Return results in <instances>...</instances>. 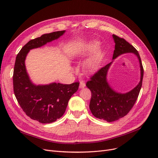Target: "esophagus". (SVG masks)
Returning <instances> with one entry per match:
<instances>
[{"label":"esophagus","mask_w":158,"mask_h":158,"mask_svg":"<svg viewBox=\"0 0 158 158\" xmlns=\"http://www.w3.org/2000/svg\"><path fill=\"white\" fill-rule=\"evenodd\" d=\"M85 86V84L83 82V81H80L79 88H84Z\"/></svg>","instance_id":"obj_1"}]
</instances>
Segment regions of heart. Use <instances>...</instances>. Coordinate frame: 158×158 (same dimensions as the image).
Here are the masks:
<instances>
[{"instance_id": "heart-1", "label": "heart", "mask_w": 158, "mask_h": 158, "mask_svg": "<svg viewBox=\"0 0 158 158\" xmlns=\"http://www.w3.org/2000/svg\"><path fill=\"white\" fill-rule=\"evenodd\" d=\"M97 43H92V44L82 45L80 47V50L82 53L85 54L94 50L95 48H97ZM102 56L103 53L101 50H95L94 53L86 61V63H85V69H86L87 71L92 72L94 69H96L102 60Z\"/></svg>"}]
</instances>
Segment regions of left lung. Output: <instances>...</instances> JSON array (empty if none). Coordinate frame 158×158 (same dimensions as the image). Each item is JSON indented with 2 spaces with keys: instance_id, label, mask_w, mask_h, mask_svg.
Here are the masks:
<instances>
[{
  "instance_id": "obj_1",
  "label": "left lung",
  "mask_w": 158,
  "mask_h": 158,
  "mask_svg": "<svg viewBox=\"0 0 158 158\" xmlns=\"http://www.w3.org/2000/svg\"><path fill=\"white\" fill-rule=\"evenodd\" d=\"M113 37L115 43L113 59L127 52L135 54L139 60L141 76L139 84L125 94L116 92L107 82V72L112 62L91 76L90 80L86 83V86L92 93L89 103L90 111L95 117L107 122L115 121L127 115L131 111L139 95L144 76V69L138 51L123 38L114 34Z\"/></svg>"
}]
</instances>
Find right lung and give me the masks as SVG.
Here are the masks:
<instances>
[{
  "instance_id": "add662e5",
  "label": "right lung",
  "mask_w": 158,
  "mask_h": 158,
  "mask_svg": "<svg viewBox=\"0 0 158 158\" xmlns=\"http://www.w3.org/2000/svg\"><path fill=\"white\" fill-rule=\"evenodd\" d=\"M65 32L55 31L30 40L16 56L13 73L14 92L18 103L27 115L41 123H51L63 115L69 99L79 87V82L71 84L52 83L33 84L25 66V59L30 49L38 48L58 39Z\"/></svg>"
}]
</instances>
